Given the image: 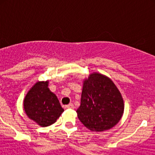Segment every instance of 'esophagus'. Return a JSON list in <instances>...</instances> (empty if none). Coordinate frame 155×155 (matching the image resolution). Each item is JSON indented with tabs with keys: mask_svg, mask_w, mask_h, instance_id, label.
I'll list each match as a JSON object with an SVG mask.
<instances>
[{
	"mask_svg": "<svg viewBox=\"0 0 155 155\" xmlns=\"http://www.w3.org/2000/svg\"><path fill=\"white\" fill-rule=\"evenodd\" d=\"M65 109H74V106L73 104L71 103V104H69V105H66Z\"/></svg>",
	"mask_w": 155,
	"mask_h": 155,
	"instance_id": "1",
	"label": "esophagus"
}]
</instances>
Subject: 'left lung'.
Wrapping results in <instances>:
<instances>
[{"label": "left lung", "instance_id": "1", "mask_svg": "<svg viewBox=\"0 0 155 155\" xmlns=\"http://www.w3.org/2000/svg\"><path fill=\"white\" fill-rule=\"evenodd\" d=\"M124 112V98L109 77L93 72L84 79L77 114L84 127L93 132L107 130L118 124Z\"/></svg>", "mask_w": 155, "mask_h": 155}]
</instances>
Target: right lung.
Instances as JSON below:
<instances>
[{
	"mask_svg": "<svg viewBox=\"0 0 155 155\" xmlns=\"http://www.w3.org/2000/svg\"><path fill=\"white\" fill-rule=\"evenodd\" d=\"M49 81H37L27 92L23 107L27 116L42 127L56 123L64 109L57 95L48 87Z\"/></svg>",
	"mask_w": 155,
	"mask_h": 155,
	"instance_id": "right-lung-1",
	"label": "right lung"
}]
</instances>
